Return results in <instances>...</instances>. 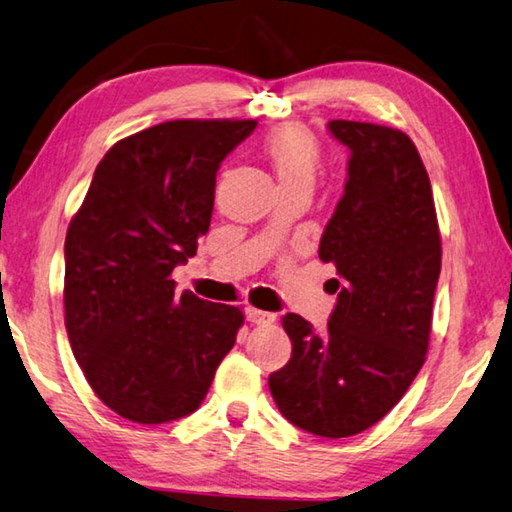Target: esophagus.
Returning a JSON list of instances; mask_svg holds the SVG:
<instances>
[{"instance_id": "obj_1", "label": "esophagus", "mask_w": 512, "mask_h": 512, "mask_svg": "<svg viewBox=\"0 0 512 512\" xmlns=\"http://www.w3.org/2000/svg\"><path fill=\"white\" fill-rule=\"evenodd\" d=\"M245 315H247V322H251V324H272L276 320L274 313L258 311V308H247Z\"/></svg>"}]
</instances>
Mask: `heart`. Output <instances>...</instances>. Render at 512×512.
<instances>
[{"label": "heart", "mask_w": 512, "mask_h": 512, "mask_svg": "<svg viewBox=\"0 0 512 512\" xmlns=\"http://www.w3.org/2000/svg\"><path fill=\"white\" fill-rule=\"evenodd\" d=\"M263 154L270 161L281 188L292 183H313L320 165V147L315 136L299 124L274 129L263 142Z\"/></svg>", "instance_id": "b5f03b06"}]
</instances>
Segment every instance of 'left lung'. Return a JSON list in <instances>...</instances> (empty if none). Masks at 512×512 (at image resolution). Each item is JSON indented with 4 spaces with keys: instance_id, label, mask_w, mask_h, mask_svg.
I'll use <instances>...</instances> for the list:
<instances>
[{
    "instance_id": "left-lung-1",
    "label": "left lung",
    "mask_w": 512,
    "mask_h": 512,
    "mask_svg": "<svg viewBox=\"0 0 512 512\" xmlns=\"http://www.w3.org/2000/svg\"><path fill=\"white\" fill-rule=\"evenodd\" d=\"M349 147L345 192L320 240L338 304L324 333L288 313V365L270 374L281 415L322 438H349L397 406L429 349L442 245L431 181L404 131L331 120Z\"/></svg>"
}]
</instances>
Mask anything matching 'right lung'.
<instances>
[{"instance_id":"right-lung-1","label":"right lung","mask_w":512,"mask_h":512,"mask_svg":"<svg viewBox=\"0 0 512 512\" xmlns=\"http://www.w3.org/2000/svg\"><path fill=\"white\" fill-rule=\"evenodd\" d=\"M254 120H172L133 133L99 161L65 236V329L95 395L124 420L195 413L245 315L190 290L172 270L211 226L220 163Z\"/></svg>"}]
</instances>
